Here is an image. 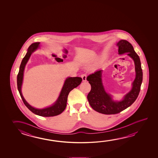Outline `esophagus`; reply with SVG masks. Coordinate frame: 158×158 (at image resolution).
<instances>
[{
  "instance_id": "34e87169",
  "label": "esophagus",
  "mask_w": 158,
  "mask_h": 158,
  "mask_svg": "<svg viewBox=\"0 0 158 158\" xmlns=\"http://www.w3.org/2000/svg\"><path fill=\"white\" fill-rule=\"evenodd\" d=\"M81 77L83 79V81H86V75L85 74H83L81 75Z\"/></svg>"
}]
</instances>
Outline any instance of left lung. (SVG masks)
I'll return each mask as SVG.
<instances>
[{
  "mask_svg": "<svg viewBox=\"0 0 158 158\" xmlns=\"http://www.w3.org/2000/svg\"><path fill=\"white\" fill-rule=\"evenodd\" d=\"M117 46L118 47L119 54L127 53V55L134 60L135 78L132 83V88L124 96L123 99L114 101L111 96L107 93L102 81V70H98L88 76L86 80L91 85V90L87 98L91 107L101 114H118L131 106L137 99L142 83L143 72L141 63L138 55L135 53L132 44L124 40H120Z\"/></svg>",
  "mask_w": 158,
  "mask_h": 158,
  "instance_id": "obj_1",
  "label": "left lung"
}]
</instances>
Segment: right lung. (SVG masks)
<instances>
[{"mask_svg": "<svg viewBox=\"0 0 158 158\" xmlns=\"http://www.w3.org/2000/svg\"><path fill=\"white\" fill-rule=\"evenodd\" d=\"M40 42H35L31 44L27 49L25 56L22 60L20 66L19 72L17 76V85L19 92L25 106L34 114L42 117L55 116L61 114L64 110L67 102L68 96L70 91L74 88H77L82 81V79L80 77H68L65 80L64 85L60 96L53 105L44 109H39L34 108L30 105L24 98L21 93V86L23 81V72L26 63L28 62L32 52L36 51L39 46Z\"/></svg>", "mask_w": 158, "mask_h": 158, "instance_id": "obj_1", "label": "right lung"}]
</instances>
